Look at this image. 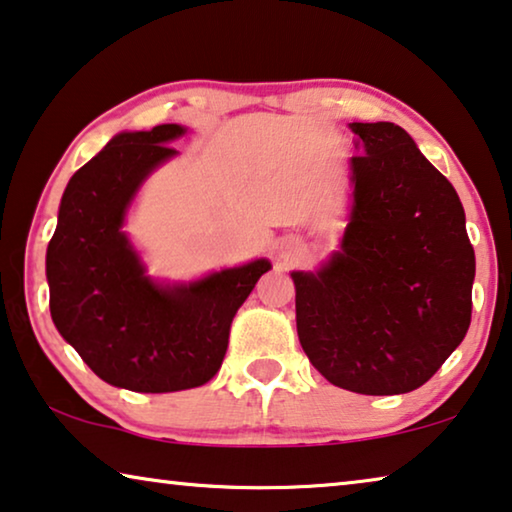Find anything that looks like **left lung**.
<instances>
[{"mask_svg": "<svg viewBox=\"0 0 512 512\" xmlns=\"http://www.w3.org/2000/svg\"><path fill=\"white\" fill-rule=\"evenodd\" d=\"M352 209L340 248L292 271L303 352L333 386L400 395L437 372L471 324L476 255L455 188L391 121L349 124Z\"/></svg>", "mask_w": 512, "mask_h": 512, "instance_id": "1", "label": "left lung"}]
</instances>
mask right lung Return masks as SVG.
<instances>
[{
	"instance_id": "right-lung-1",
	"label": "right lung",
	"mask_w": 512,
	"mask_h": 512,
	"mask_svg": "<svg viewBox=\"0 0 512 512\" xmlns=\"http://www.w3.org/2000/svg\"><path fill=\"white\" fill-rule=\"evenodd\" d=\"M179 124L114 135L73 174L61 195L45 276L57 331L108 384L172 393L207 384L220 370L230 326L269 259L188 282L147 273L124 232L142 183L179 154Z\"/></svg>"
}]
</instances>
